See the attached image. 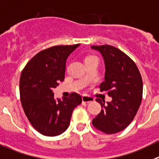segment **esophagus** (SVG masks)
I'll list each match as a JSON object with an SVG mask.
<instances>
[{
    "label": "esophagus",
    "instance_id": "esophagus-1",
    "mask_svg": "<svg viewBox=\"0 0 159 159\" xmlns=\"http://www.w3.org/2000/svg\"><path fill=\"white\" fill-rule=\"evenodd\" d=\"M82 101L85 103H89L94 101V98L89 97V96H82Z\"/></svg>",
    "mask_w": 159,
    "mask_h": 159
}]
</instances>
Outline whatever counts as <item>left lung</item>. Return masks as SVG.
<instances>
[{
    "instance_id": "left-lung-1",
    "label": "left lung",
    "mask_w": 159,
    "mask_h": 159,
    "mask_svg": "<svg viewBox=\"0 0 159 159\" xmlns=\"http://www.w3.org/2000/svg\"><path fill=\"white\" fill-rule=\"evenodd\" d=\"M99 51L105 66L104 81L101 91H107L111 102L96 101L102 109L93 120V125L106 134H115L125 129L136 115L143 97V80L138 67L118 48L110 45L92 46Z\"/></svg>"
}]
</instances>
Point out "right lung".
<instances>
[{
  "label": "right lung",
  "mask_w": 159,
  "mask_h": 159,
  "mask_svg": "<svg viewBox=\"0 0 159 159\" xmlns=\"http://www.w3.org/2000/svg\"><path fill=\"white\" fill-rule=\"evenodd\" d=\"M80 44L55 46L39 52L25 66L20 79L22 107L35 130L47 136H56L68 128L74 109L82 101L73 93L55 99L53 89L65 78L66 62Z\"/></svg>",
  "instance_id": "right-lung-1"
}]
</instances>
